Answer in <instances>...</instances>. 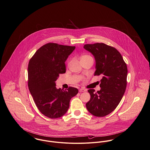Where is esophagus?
<instances>
[{
	"instance_id": "34e87169",
	"label": "esophagus",
	"mask_w": 150,
	"mask_h": 150,
	"mask_svg": "<svg viewBox=\"0 0 150 150\" xmlns=\"http://www.w3.org/2000/svg\"><path fill=\"white\" fill-rule=\"evenodd\" d=\"M79 92H86V89H83V88H80V89H79Z\"/></svg>"
}]
</instances>
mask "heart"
I'll list each match as a JSON object with an SVG mask.
<instances>
[{"label":"heart","instance_id":"b5f03b06","mask_svg":"<svg viewBox=\"0 0 150 150\" xmlns=\"http://www.w3.org/2000/svg\"><path fill=\"white\" fill-rule=\"evenodd\" d=\"M86 56H88V55H85V56H83V57H86Z\"/></svg>","mask_w":150,"mask_h":150}]
</instances>
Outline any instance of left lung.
Here are the masks:
<instances>
[{
	"label": "left lung",
	"instance_id": "obj_1",
	"mask_svg": "<svg viewBox=\"0 0 150 150\" xmlns=\"http://www.w3.org/2000/svg\"><path fill=\"white\" fill-rule=\"evenodd\" d=\"M96 61L94 75H103L101 89L88 91L91 98L86 104L88 112L96 117H104L112 112L120 103L127 85V68L120 53L104 43L84 45Z\"/></svg>",
	"mask_w": 150,
	"mask_h": 150
}]
</instances>
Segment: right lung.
Segmentation results:
<instances>
[{
	"label": "right lung",
	"mask_w": 150,
	"mask_h": 150,
	"mask_svg": "<svg viewBox=\"0 0 150 150\" xmlns=\"http://www.w3.org/2000/svg\"><path fill=\"white\" fill-rule=\"evenodd\" d=\"M75 46L47 43L37 50L30 59L28 88L38 110L50 118L61 117L68 110L71 98L78 93L77 88H56L59 74L66 72V62Z\"/></svg>",
	"instance_id": "obj_1"
}]
</instances>
